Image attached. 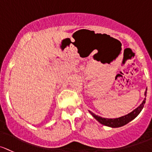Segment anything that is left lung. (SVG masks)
<instances>
[{
  "label": "left lung",
  "mask_w": 152,
  "mask_h": 152,
  "mask_svg": "<svg viewBox=\"0 0 152 152\" xmlns=\"http://www.w3.org/2000/svg\"><path fill=\"white\" fill-rule=\"evenodd\" d=\"M146 93H147V88L146 89V91H145V98L144 100H143V102L141 103V104H140L138 107H137L135 109H134L133 111H131L130 113H129L128 114H126L124 115V116H121V117L114 118V119H108V118L101 117V116H98V115L95 114L94 113H92V111H89V112L90 113L91 115H92L95 119H96L97 122L100 123L101 124H103V125L112 127V128L122 127V126L125 125L127 123H129L132 120H133V119L140 114V111H141L142 109L143 108L145 103H146Z\"/></svg>",
  "instance_id": "left-lung-1"
}]
</instances>
